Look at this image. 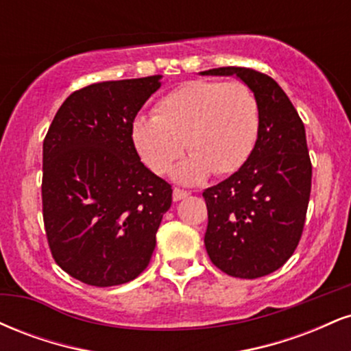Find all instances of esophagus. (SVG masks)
<instances>
[{"label": "esophagus", "mask_w": 351, "mask_h": 351, "mask_svg": "<svg viewBox=\"0 0 351 351\" xmlns=\"http://www.w3.org/2000/svg\"><path fill=\"white\" fill-rule=\"evenodd\" d=\"M186 196H189V193L184 191V189H180V188L173 189V201H181L183 198H186Z\"/></svg>", "instance_id": "34e87169"}]
</instances>
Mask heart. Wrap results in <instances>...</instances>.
Here are the masks:
<instances>
[{
	"mask_svg": "<svg viewBox=\"0 0 351 351\" xmlns=\"http://www.w3.org/2000/svg\"><path fill=\"white\" fill-rule=\"evenodd\" d=\"M259 106L241 82L191 80L158 100L155 115L136 117L132 142L155 175H167L183 155L173 178L193 184L209 173L229 175L249 158L259 135Z\"/></svg>",
	"mask_w": 351,
	"mask_h": 351,
	"instance_id": "obj_1",
	"label": "heart"
}]
</instances>
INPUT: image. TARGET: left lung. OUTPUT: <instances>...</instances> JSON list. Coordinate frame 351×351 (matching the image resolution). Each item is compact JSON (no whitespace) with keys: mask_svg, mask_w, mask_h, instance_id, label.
Segmentation results:
<instances>
[{"mask_svg":"<svg viewBox=\"0 0 351 351\" xmlns=\"http://www.w3.org/2000/svg\"><path fill=\"white\" fill-rule=\"evenodd\" d=\"M201 75H236L259 106V135L236 173L204 189L211 263L239 279L282 267L299 244L312 188L305 127L272 77L247 67H217Z\"/></svg>","mask_w":351,"mask_h":351,"instance_id":"1","label":"left lung"}]
</instances>
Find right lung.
Here are the masks:
<instances>
[{
    "mask_svg": "<svg viewBox=\"0 0 351 351\" xmlns=\"http://www.w3.org/2000/svg\"><path fill=\"white\" fill-rule=\"evenodd\" d=\"M162 75L108 80L64 100L43 143V217L56 264L95 287L138 277L171 206V184L140 162L132 123Z\"/></svg>",
    "mask_w": 351,
    "mask_h": 351,
    "instance_id": "right-lung-1",
    "label": "right lung"
}]
</instances>
